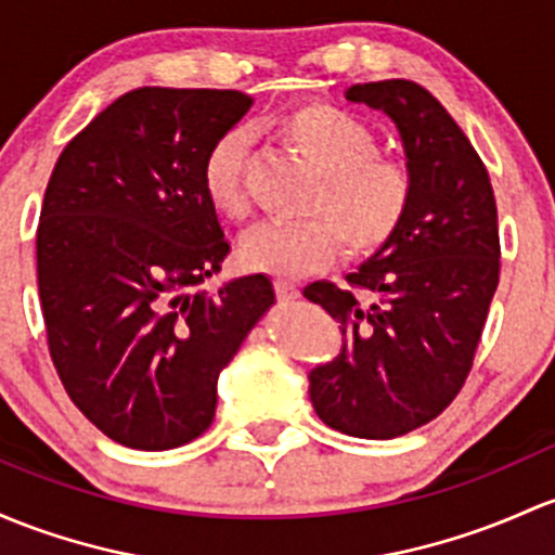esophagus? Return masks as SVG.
<instances>
[{
    "mask_svg": "<svg viewBox=\"0 0 555 555\" xmlns=\"http://www.w3.org/2000/svg\"><path fill=\"white\" fill-rule=\"evenodd\" d=\"M275 291H278V299H283V301L299 299V288H296L294 283H288V280H278Z\"/></svg>",
    "mask_w": 555,
    "mask_h": 555,
    "instance_id": "34e87169",
    "label": "esophagus"
}]
</instances>
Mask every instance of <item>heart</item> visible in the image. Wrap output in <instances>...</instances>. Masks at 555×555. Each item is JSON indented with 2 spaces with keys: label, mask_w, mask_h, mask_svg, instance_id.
<instances>
[{
  "label": "heart",
  "mask_w": 555,
  "mask_h": 555,
  "mask_svg": "<svg viewBox=\"0 0 555 555\" xmlns=\"http://www.w3.org/2000/svg\"><path fill=\"white\" fill-rule=\"evenodd\" d=\"M288 140L320 177L307 211L323 217L261 222L243 235L241 261L254 272L299 278L325 264L338 241L349 254H375L397 235L413 204V175L378 156V137L354 113L312 103L278 118ZM248 134L228 129L208 145L201 184L208 204L228 217L246 214Z\"/></svg>",
  "instance_id": "obj_1"
}]
</instances>
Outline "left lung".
<instances>
[{
  "label": "left lung",
  "mask_w": 555,
  "mask_h": 555,
  "mask_svg": "<svg viewBox=\"0 0 555 555\" xmlns=\"http://www.w3.org/2000/svg\"><path fill=\"white\" fill-rule=\"evenodd\" d=\"M347 100L395 121L413 204L347 275L349 288H304L344 333L341 354L309 373V399L336 431L395 439L437 418L466 384L500 280L498 206L479 153L431 92L386 79L349 87Z\"/></svg>",
  "instance_id": "8db88e82"
}]
</instances>
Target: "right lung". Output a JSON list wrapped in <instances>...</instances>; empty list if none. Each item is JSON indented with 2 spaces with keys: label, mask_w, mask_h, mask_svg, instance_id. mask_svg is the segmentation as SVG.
Masks as SVG:
<instances>
[{
  "label": "right lung",
  "mask_w": 555,
  "mask_h": 555,
  "mask_svg": "<svg viewBox=\"0 0 555 555\" xmlns=\"http://www.w3.org/2000/svg\"><path fill=\"white\" fill-rule=\"evenodd\" d=\"M251 105L235 89H132L65 145L47 184L37 280L50 357L76 408L132 450L211 426L219 373L275 304L267 275L201 288L230 254L201 164Z\"/></svg>",
  "instance_id": "1"
}]
</instances>
